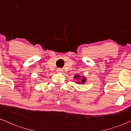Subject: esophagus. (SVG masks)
Here are the masks:
<instances>
[{
	"label": "esophagus",
	"mask_w": 131,
	"mask_h": 131,
	"mask_svg": "<svg viewBox=\"0 0 131 131\" xmlns=\"http://www.w3.org/2000/svg\"><path fill=\"white\" fill-rule=\"evenodd\" d=\"M62 71L63 70L62 68H57V71H58V72H62Z\"/></svg>",
	"instance_id": "esophagus-1"
}]
</instances>
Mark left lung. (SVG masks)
I'll use <instances>...</instances> for the list:
<instances>
[{"label":"left lung","mask_w":131,"mask_h":131,"mask_svg":"<svg viewBox=\"0 0 131 131\" xmlns=\"http://www.w3.org/2000/svg\"><path fill=\"white\" fill-rule=\"evenodd\" d=\"M81 78V77L79 75H77L74 76V79H79V78ZM86 81V77H82L81 81L76 82V83H77V84H84L85 83V81Z\"/></svg>","instance_id":"left-lung-1"}]
</instances>
